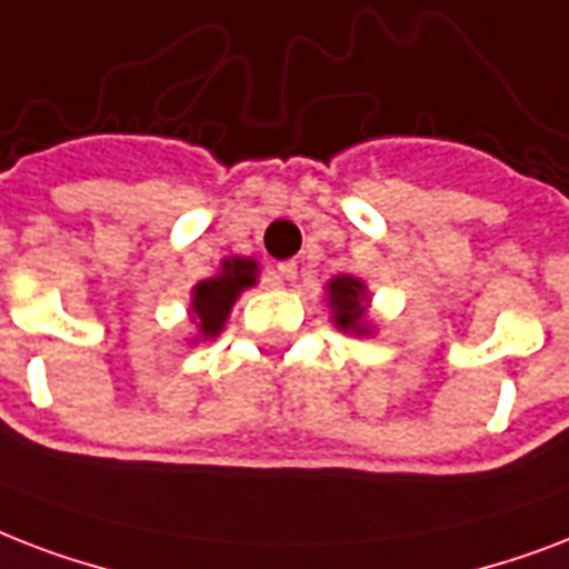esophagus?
Returning a JSON list of instances; mask_svg holds the SVG:
<instances>
[{
	"label": "esophagus",
	"mask_w": 569,
	"mask_h": 569,
	"mask_svg": "<svg viewBox=\"0 0 569 569\" xmlns=\"http://www.w3.org/2000/svg\"><path fill=\"white\" fill-rule=\"evenodd\" d=\"M276 272H279L281 281H293V279H297V263H293V261L279 263V270H276Z\"/></svg>",
	"instance_id": "obj_1"
}]
</instances>
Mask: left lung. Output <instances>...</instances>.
<instances>
[{
  "label": "left lung",
  "mask_w": 569,
  "mask_h": 569,
  "mask_svg": "<svg viewBox=\"0 0 569 569\" xmlns=\"http://www.w3.org/2000/svg\"><path fill=\"white\" fill-rule=\"evenodd\" d=\"M329 306L335 308V326L353 329L356 335L368 332L365 326V284L350 276L329 281Z\"/></svg>",
  "instance_id": "obj_1"
}]
</instances>
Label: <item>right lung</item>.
<instances>
[{
  "instance_id": "1",
  "label": "right lung",
  "mask_w": 569,
  "mask_h": 569,
  "mask_svg": "<svg viewBox=\"0 0 569 569\" xmlns=\"http://www.w3.org/2000/svg\"><path fill=\"white\" fill-rule=\"evenodd\" d=\"M258 263L249 258H231L222 263V272L213 279L198 281L192 290V315L198 320V329L207 335H216L222 329L224 317L240 297V290L252 288Z\"/></svg>"
}]
</instances>
